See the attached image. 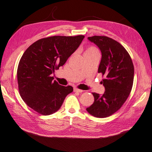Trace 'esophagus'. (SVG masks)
<instances>
[{
	"instance_id": "esophagus-1",
	"label": "esophagus",
	"mask_w": 152,
	"mask_h": 152,
	"mask_svg": "<svg viewBox=\"0 0 152 152\" xmlns=\"http://www.w3.org/2000/svg\"><path fill=\"white\" fill-rule=\"evenodd\" d=\"M83 91H82V90H81V89H77V88H76V87H75L74 88V92H77V93H82Z\"/></svg>"
}]
</instances>
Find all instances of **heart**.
I'll return each instance as SVG.
<instances>
[{
    "mask_svg": "<svg viewBox=\"0 0 152 152\" xmlns=\"http://www.w3.org/2000/svg\"><path fill=\"white\" fill-rule=\"evenodd\" d=\"M98 52L96 48L94 47H89L86 49V50L85 51L84 54H86V53H93V52Z\"/></svg>",
    "mask_w": 152,
    "mask_h": 152,
    "instance_id": "obj_1",
    "label": "heart"
}]
</instances>
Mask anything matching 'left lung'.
I'll use <instances>...</instances> for the list:
<instances>
[{
  "label": "left lung",
  "mask_w": 152,
  "mask_h": 152,
  "mask_svg": "<svg viewBox=\"0 0 152 152\" xmlns=\"http://www.w3.org/2000/svg\"><path fill=\"white\" fill-rule=\"evenodd\" d=\"M88 39L98 46L102 59L98 72L104 79L103 95L93 93L94 101L86 110L97 118L111 116L121 108L131 92L134 66L129 54L118 42L106 36H94Z\"/></svg>",
  "instance_id": "8db88e82"
}]
</instances>
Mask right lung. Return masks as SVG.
<instances>
[{"label": "right lung", "mask_w": 152, "mask_h": 152, "mask_svg": "<svg viewBox=\"0 0 152 152\" xmlns=\"http://www.w3.org/2000/svg\"><path fill=\"white\" fill-rule=\"evenodd\" d=\"M84 37L82 35L48 37L26 49L17 68V82L20 96L28 106L43 115H51L61 107L73 88L58 84L52 75L65 64Z\"/></svg>", "instance_id": "1"}]
</instances>
